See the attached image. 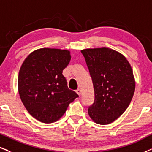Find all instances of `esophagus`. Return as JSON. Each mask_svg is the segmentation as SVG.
Instances as JSON below:
<instances>
[{
    "label": "esophagus",
    "mask_w": 152,
    "mask_h": 152,
    "mask_svg": "<svg viewBox=\"0 0 152 152\" xmlns=\"http://www.w3.org/2000/svg\"><path fill=\"white\" fill-rule=\"evenodd\" d=\"M75 91H76V93L78 95H79V96H80V94H81V89H77Z\"/></svg>",
    "instance_id": "obj_1"
}]
</instances>
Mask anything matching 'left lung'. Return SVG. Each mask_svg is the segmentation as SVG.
Returning a JSON list of instances; mask_svg holds the SVG:
<instances>
[{"mask_svg":"<svg viewBox=\"0 0 152 152\" xmlns=\"http://www.w3.org/2000/svg\"><path fill=\"white\" fill-rule=\"evenodd\" d=\"M81 52L94 90V102L88 113L96 123L109 124L124 113L132 100L135 89L132 69L123 54L111 48H86Z\"/></svg>","mask_w":152,"mask_h":152,"instance_id":"obj_1","label":"left lung"}]
</instances>
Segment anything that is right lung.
<instances>
[{
  "label": "right lung",
  "instance_id": "right-lung-1",
  "mask_svg": "<svg viewBox=\"0 0 152 152\" xmlns=\"http://www.w3.org/2000/svg\"><path fill=\"white\" fill-rule=\"evenodd\" d=\"M71 59L70 51L42 48L26 58L18 75V91L29 113L44 123L56 122L78 97L67 86L63 70Z\"/></svg>",
  "mask_w": 152,
  "mask_h": 152
}]
</instances>
